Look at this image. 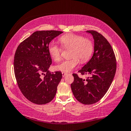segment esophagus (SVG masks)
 <instances>
[{
	"instance_id": "obj_1",
	"label": "esophagus",
	"mask_w": 131,
	"mask_h": 131,
	"mask_svg": "<svg viewBox=\"0 0 131 131\" xmlns=\"http://www.w3.org/2000/svg\"><path fill=\"white\" fill-rule=\"evenodd\" d=\"M62 76L63 77H65V76L67 74V73H65V72H62Z\"/></svg>"
}]
</instances>
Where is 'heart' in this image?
<instances>
[{
  "mask_svg": "<svg viewBox=\"0 0 131 131\" xmlns=\"http://www.w3.org/2000/svg\"><path fill=\"white\" fill-rule=\"evenodd\" d=\"M59 41L65 48H72L70 51L72 58L66 59L56 66L57 70L61 72H69L72 71L79 63L78 58L82 62H85L91 57L93 52V42L81 35L65 34L59 38ZM47 49L49 55L54 61L58 62L61 60L62 50L57 44L54 42H50Z\"/></svg>",
  "mask_w": 131,
  "mask_h": 131,
  "instance_id": "obj_1",
  "label": "heart"
}]
</instances>
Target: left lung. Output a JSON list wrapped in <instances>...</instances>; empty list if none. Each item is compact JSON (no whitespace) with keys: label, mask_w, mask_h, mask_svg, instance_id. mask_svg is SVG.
Listing matches in <instances>:
<instances>
[{"label":"left lung","mask_w":131,"mask_h":131,"mask_svg":"<svg viewBox=\"0 0 131 131\" xmlns=\"http://www.w3.org/2000/svg\"><path fill=\"white\" fill-rule=\"evenodd\" d=\"M94 39V53L91 59L78 71L89 75L86 79L73 74L71 89L74 96L81 103L90 105L103 98L115 77L116 61L112 47L105 37L96 31L88 30Z\"/></svg>","instance_id":"1"}]
</instances>
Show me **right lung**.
<instances>
[{
    "label": "right lung",
    "mask_w": 131,
    "mask_h": 131,
    "mask_svg": "<svg viewBox=\"0 0 131 131\" xmlns=\"http://www.w3.org/2000/svg\"><path fill=\"white\" fill-rule=\"evenodd\" d=\"M62 31H37L19 45L14 57L15 78L21 92L32 103H49L56 94L62 78L61 72L49 71L52 60L49 43Z\"/></svg>",
    "instance_id": "1"
}]
</instances>
